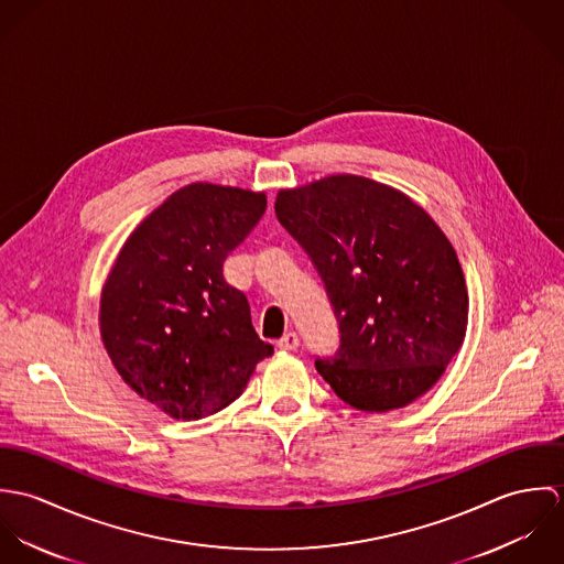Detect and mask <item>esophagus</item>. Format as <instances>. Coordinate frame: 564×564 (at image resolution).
<instances>
[{"label":"esophagus","instance_id":"34e87169","mask_svg":"<svg viewBox=\"0 0 564 564\" xmlns=\"http://www.w3.org/2000/svg\"><path fill=\"white\" fill-rule=\"evenodd\" d=\"M278 347H280L282 351H293V349L300 347V336H297L295 332H286V334L278 340Z\"/></svg>","mask_w":564,"mask_h":564}]
</instances>
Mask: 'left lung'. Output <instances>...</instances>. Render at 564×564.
<instances>
[{"label": "left lung", "instance_id": "8db88e82", "mask_svg": "<svg viewBox=\"0 0 564 564\" xmlns=\"http://www.w3.org/2000/svg\"><path fill=\"white\" fill-rule=\"evenodd\" d=\"M278 221L311 256L340 345L315 367L365 412L427 393L458 354L469 295L458 256L402 191L360 175H327L275 199Z\"/></svg>", "mask_w": 564, "mask_h": 564}]
</instances>
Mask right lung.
I'll use <instances>...</instances> for the list:
<instances>
[{"label": "right lung", "instance_id": "add662e5", "mask_svg": "<svg viewBox=\"0 0 564 564\" xmlns=\"http://www.w3.org/2000/svg\"><path fill=\"white\" fill-rule=\"evenodd\" d=\"M267 195L208 182L169 195L123 242L101 289L99 332L123 378L164 414L224 410L273 354L224 260L256 228Z\"/></svg>", "mask_w": 564, "mask_h": 564}]
</instances>
